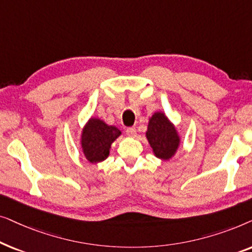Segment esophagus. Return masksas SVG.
<instances>
[{
    "instance_id": "esophagus-1",
    "label": "esophagus",
    "mask_w": 252,
    "mask_h": 252,
    "mask_svg": "<svg viewBox=\"0 0 252 252\" xmlns=\"http://www.w3.org/2000/svg\"><path fill=\"white\" fill-rule=\"evenodd\" d=\"M126 134L130 137H134L136 135V129L135 127H128V128H126Z\"/></svg>"
}]
</instances>
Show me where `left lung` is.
Returning a JSON list of instances; mask_svg holds the SVG:
<instances>
[{
	"label": "left lung",
	"mask_w": 252,
	"mask_h": 252,
	"mask_svg": "<svg viewBox=\"0 0 252 252\" xmlns=\"http://www.w3.org/2000/svg\"><path fill=\"white\" fill-rule=\"evenodd\" d=\"M146 136L155 156L163 160L171 159L180 146L177 128L163 112H155L151 116Z\"/></svg>",
	"instance_id": "8db88e82"
}]
</instances>
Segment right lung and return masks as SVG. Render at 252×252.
<instances>
[{
    "label": "right lung",
    "instance_id": "1",
    "mask_svg": "<svg viewBox=\"0 0 252 252\" xmlns=\"http://www.w3.org/2000/svg\"><path fill=\"white\" fill-rule=\"evenodd\" d=\"M122 132L115 126H109L98 118H91L81 133V148L86 159L96 164L106 159L113 141Z\"/></svg>",
    "mask_w": 252,
    "mask_h": 252
}]
</instances>
